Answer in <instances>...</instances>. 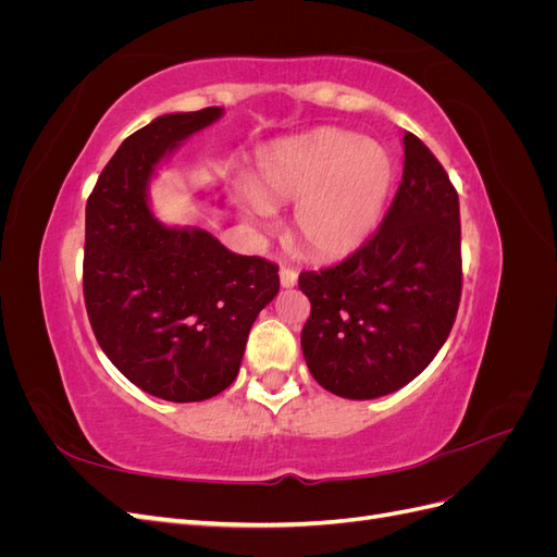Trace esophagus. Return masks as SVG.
<instances>
[{
	"mask_svg": "<svg viewBox=\"0 0 557 557\" xmlns=\"http://www.w3.org/2000/svg\"><path fill=\"white\" fill-rule=\"evenodd\" d=\"M278 276H281V285H283V288H293V285L297 283V272H295L293 267H281Z\"/></svg>",
	"mask_w": 557,
	"mask_h": 557,
	"instance_id": "esophagus-1",
	"label": "esophagus"
}]
</instances>
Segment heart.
Returning <instances> with one entry per match:
<instances>
[{
    "label": "heart",
    "mask_w": 557,
    "mask_h": 557,
    "mask_svg": "<svg viewBox=\"0 0 557 557\" xmlns=\"http://www.w3.org/2000/svg\"><path fill=\"white\" fill-rule=\"evenodd\" d=\"M395 172L391 150L379 141L320 127L262 150L246 209L264 221L272 207L297 201L295 242L313 258H344L379 227Z\"/></svg>",
    "instance_id": "b5f03b06"
}]
</instances>
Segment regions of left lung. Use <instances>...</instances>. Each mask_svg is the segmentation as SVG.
<instances>
[{
	"instance_id": "8db88e82",
	"label": "left lung",
	"mask_w": 557,
	"mask_h": 557,
	"mask_svg": "<svg viewBox=\"0 0 557 557\" xmlns=\"http://www.w3.org/2000/svg\"><path fill=\"white\" fill-rule=\"evenodd\" d=\"M311 301L301 352L346 399L399 391L448 339L462 293L458 193L432 150L404 134V174L381 227L344 262L301 272Z\"/></svg>"
}]
</instances>
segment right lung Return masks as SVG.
I'll use <instances>...</instances> for the list:
<instances>
[{
	"label": "right lung",
	"mask_w": 557,
	"mask_h": 557,
	"mask_svg": "<svg viewBox=\"0 0 557 557\" xmlns=\"http://www.w3.org/2000/svg\"><path fill=\"white\" fill-rule=\"evenodd\" d=\"M223 115L166 113L137 129L86 207L83 297L97 344L127 381L166 401H201L239 374L248 332L278 293V267L237 256L199 227H166L148 207L156 166Z\"/></svg>",
	"instance_id": "obj_1"
}]
</instances>
